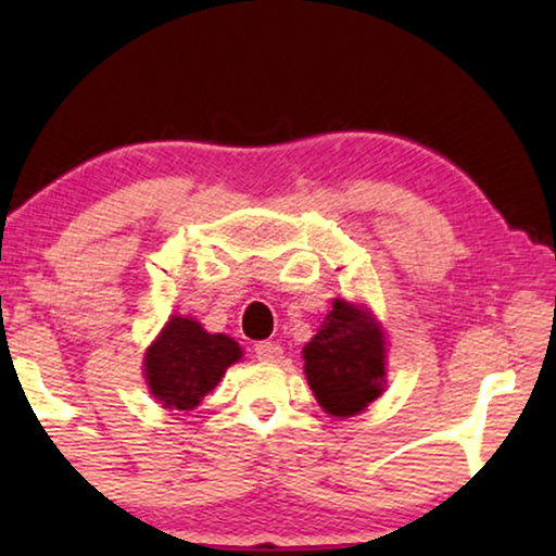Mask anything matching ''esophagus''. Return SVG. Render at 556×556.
Returning a JSON list of instances; mask_svg holds the SVG:
<instances>
[{
	"instance_id": "obj_1",
	"label": "esophagus",
	"mask_w": 556,
	"mask_h": 556,
	"mask_svg": "<svg viewBox=\"0 0 556 556\" xmlns=\"http://www.w3.org/2000/svg\"><path fill=\"white\" fill-rule=\"evenodd\" d=\"M255 356L261 362H280L283 359V349H280V344H276V341H261V344H255Z\"/></svg>"
}]
</instances>
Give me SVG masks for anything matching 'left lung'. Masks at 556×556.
Segmentation results:
<instances>
[{"instance_id":"1","label":"left lung","mask_w":556,"mask_h":556,"mask_svg":"<svg viewBox=\"0 0 556 556\" xmlns=\"http://www.w3.org/2000/svg\"><path fill=\"white\" fill-rule=\"evenodd\" d=\"M303 369L326 413L354 417L384 392L387 341L369 308L333 301L321 329L303 346Z\"/></svg>"}]
</instances>
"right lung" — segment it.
I'll use <instances>...</instances> for the list:
<instances>
[{
  "instance_id": "obj_1",
  "label": "right lung",
  "mask_w": 556,
  "mask_h": 556,
  "mask_svg": "<svg viewBox=\"0 0 556 556\" xmlns=\"http://www.w3.org/2000/svg\"><path fill=\"white\" fill-rule=\"evenodd\" d=\"M242 349L225 333H210L194 318L172 316L143 356L154 397L169 409H194L215 390Z\"/></svg>"
}]
</instances>
